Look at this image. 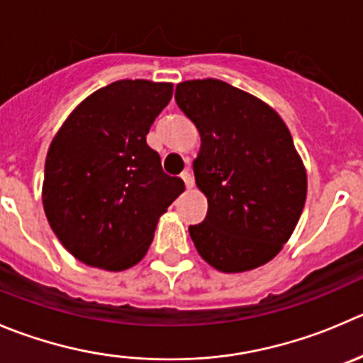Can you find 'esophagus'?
<instances>
[{
    "instance_id": "1",
    "label": "esophagus",
    "mask_w": 363,
    "mask_h": 363,
    "mask_svg": "<svg viewBox=\"0 0 363 363\" xmlns=\"http://www.w3.org/2000/svg\"><path fill=\"white\" fill-rule=\"evenodd\" d=\"M181 177H182V181H184L186 188H193V175H191V172H189V170L182 172Z\"/></svg>"
}]
</instances>
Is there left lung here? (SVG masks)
<instances>
[{
	"label": "left lung",
	"mask_w": 363,
	"mask_h": 363,
	"mask_svg": "<svg viewBox=\"0 0 363 363\" xmlns=\"http://www.w3.org/2000/svg\"><path fill=\"white\" fill-rule=\"evenodd\" d=\"M175 101L200 133L193 161L207 216L189 225L200 257L223 273L269 262L293 234L307 174L273 108L220 79L179 83Z\"/></svg>",
	"instance_id": "obj_1"
}]
</instances>
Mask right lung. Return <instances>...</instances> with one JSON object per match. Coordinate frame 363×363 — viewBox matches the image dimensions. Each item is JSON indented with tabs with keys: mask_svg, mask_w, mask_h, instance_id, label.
<instances>
[{
	"mask_svg": "<svg viewBox=\"0 0 363 363\" xmlns=\"http://www.w3.org/2000/svg\"><path fill=\"white\" fill-rule=\"evenodd\" d=\"M172 83L121 79L88 96L52 138L42 202L56 238L81 262L122 271L143 259L184 182L147 145Z\"/></svg>",
	"mask_w": 363,
	"mask_h": 363,
	"instance_id": "1",
	"label": "right lung"
}]
</instances>
